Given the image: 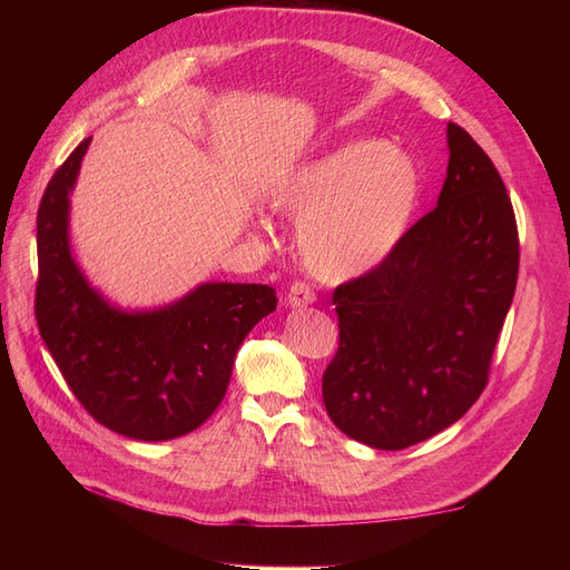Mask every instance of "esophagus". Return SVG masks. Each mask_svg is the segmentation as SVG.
Here are the masks:
<instances>
[{
	"label": "esophagus",
	"mask_w": 570,
	"mask_h": 570,
	"mask_svg": "<svg viewBox=\"0 0 570 570\" xmlns=\"http://www.w3.org/2000/svg\"><path fill=\"white\" fill-rule=\"evenodd\" d=\"M287 306H292V308H299V306H308V304H314L316 302V295H314V289L308 287V285H304V283H292L289 285V289H287Z\"/></svg>",
	"instance_id": "34e87169"
}]
</instances>
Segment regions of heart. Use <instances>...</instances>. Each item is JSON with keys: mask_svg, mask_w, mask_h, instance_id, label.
<instances>
[{"mask_svg": "<svg viewBox=\"0 0 570 570\" xmlns=\"http://www.w3.org/2000/svg\"><path fill=\"white\" fill-rule=\"evenodd\" d=\"M411 154L375 140L308 159L271 189V206L295 216V247L323 283H350L381 268L402 245L421 202Z\"/></svg>", "mask_w": 570, "mask_h": 570, "instance_id": "obj_1", "label": "heart"}]
</instances>
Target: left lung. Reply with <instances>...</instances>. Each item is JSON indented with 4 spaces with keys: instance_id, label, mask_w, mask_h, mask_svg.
<instances>
[{
    "instance_id": "8db88e82",
    "label": "left lung",
    "mask_w": 570,
    "mask_h": 570,
    "mask_svg": "<svg viewBox=\"0 0 570 570\" xmlns=\"http://www.w3.org/2000/svg\"><path fill=\"white\" fill-rule=\"evenodd\" d=\"M438 206L387 262L335 289L340 347L323 373L327 416L373 450H406L454 425L488 385L519 278L502 176L446 124Z\"/></svg>"
}]
</instances>
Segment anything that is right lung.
<instances>
[{
    "instance_id": "right-lung-1",
    "label": "right lung",
    "mask_w": 570,
    "mask_h": 570,
    "mask_svg": "<svg viewBox=\"0 0 570 570\" xmlns=\"http://www.w3.org/2000/svg\"><path fill=\"white\" fill-rule=\"evenodd\" d=\"M92 137L51 176L38 212L40 335L90 416L142 442L197 430L226 396L239 344L275 312V289L202 283L154 308H120L78 266L71 193Z\"/></svg>"
}]
</instances>
